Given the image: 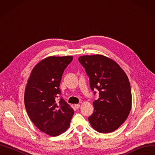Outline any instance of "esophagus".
I'll return each instance as SVG.
<instances>
[{"label":"esophagus","instance_id":"34e87169","mask_svg":"<svg viewBox=\"0 0 155 155\" xmlns=\"http://www.w3.org/2000/svg\"><path fill=\"white\" fill-rule=\"evenodd\" d=\"M75 107H76L77 109H78L79 107H80V104H75Z\"/></svg>","mask_w":155,"mask_h":155}]
</instances>
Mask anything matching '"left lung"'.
<instances>
[{"label":"left lung","instance_id":"obj_1","mask_svg":"<svg viewBox=\"0 0 155 155\" xmlns=\"http://www.w3.org/2000/svg\"><path fill=\"white\" fill-rule=\"evenodd\" d=\"M78 60L89 77L91 90L99 91L93 114L88 118L90 124L100 133L115 131L126 120L132 107L127 74L116 62L102 55H83Z\"/></svg>","mask_w":155,"mask_h":155}]
</instances>
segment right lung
<instances>
[{
    "label": "right lung",
    "instance_id": "obj_1",
    "mask_svg": "<svg viewBox=\"0 0 155 155\" xmlns=\"http://www.w3.org/2000/svg\"><path fill=\"white\" fill-rule=\"evenodd\" d=\"M72 56L48 57L33 68L25 91V106L29 118L42 132L57 136L70 126L74 111L65 100L57 98L64 69Z\"/></svg>",
    "mask_w": 155,
    "mask_h": 155
}]
</instances>
